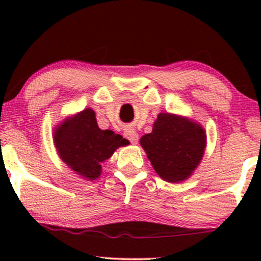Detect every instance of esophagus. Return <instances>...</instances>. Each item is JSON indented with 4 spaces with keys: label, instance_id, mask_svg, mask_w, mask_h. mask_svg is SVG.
<instances>
[{
    "label": "esophagus",
    "instance_id": "34e87169",
    "mask_svg": "<svg viewBox=\"0 0 261 261\" xmlns=\"http://www.w3.org/2000/svg\"><path fill=\"white\" fill-rule=\"evenodd\" d=\"M124 137H126L128 140H129L132 144L133 145H135V144H138V141H139V135H138V133L135 130H133V129H128V130H126L124 132Z\"/></svg>",
    "mask_w": 261,
    "mask_h": 261
}]
</instances>
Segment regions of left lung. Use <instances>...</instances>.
<instances>
[{"mask_svg": "<svg viewBox=\"0 0 261 261\" xmlns=\"http://www.w3.org/2000/svg\"><path fill=\"white\" fill-rule=\"evenodd\" d=\"M140 145L164 180L179 183L201 163L206 135L201 124L188 117L162 113L153 123L152 133L140 139Z\"/></svg>", "mask_w": 261, "mask_h": 261, "instance_id": "left-lung-1", "label": "left lung"}]
</instances>
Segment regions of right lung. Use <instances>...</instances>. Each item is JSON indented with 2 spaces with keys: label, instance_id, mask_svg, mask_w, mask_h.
Returning <instances> with one entry per match:
<instances>
[{
  "label": "right lung",
  "instance_id": "add662e5",
  "mask_svg": "<svg viewBox=\"0 0 261 261\" xmlns=\"http://www.w3.org/2000/svg\"><path fill=\"white\" fill-rule=\"evenodd\" d=\"M53 139L60 159L89 180L98 178L102 163L127 144L126 139L113 130L98 128L95 112L90 108L67 117L56 128Z\"/></svg>",
  "mask_w": 261,
  "mask_h": 261
}]
</instances>
